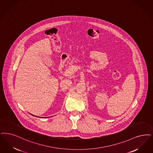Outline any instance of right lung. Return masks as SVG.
<instances>
[{
  "label": "right lung",
  "mask_w": 153,
  "mask_h": 153,
  "mask_svg": "<svg viewBox=\"0 0 153 153\" xmlns=\"http://www.w3.org/2000/svg\"><path fill=\"white\" fill-rule=\"evenodd\" d=\"M31 115H32V114H31ZM32 116H33V115H32Z\"/></svg>",
  "instance_id": "add662e5"
}]
</instances>
